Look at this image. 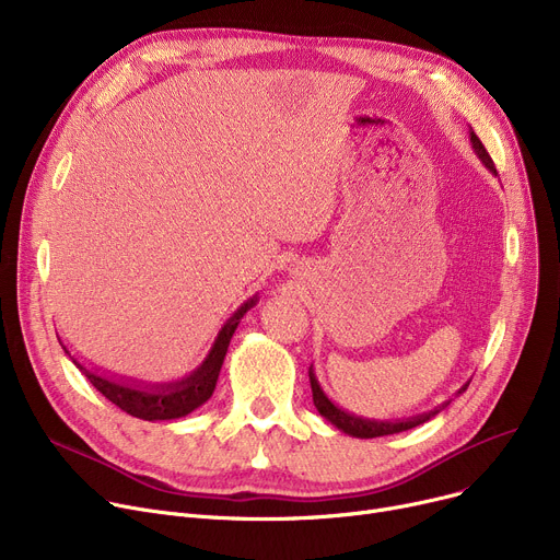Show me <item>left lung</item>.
<instances>
[{"mask_svg": "<svg viewBox=\"0 0 560 560\" xmlns=\"http://www.w3.org/2000/svg\"><path fill=\"white\" fill-rule=\"evenodd\" d=\"M469 142H472V150H475V154L479 156V161L486 165V170H490V172L497 176V167H494L490 154L486 152L483 142L479 140V136H477L472 129H469ZM308 378H311L313 404H315V408H317V413H319L322 418H325L327 422H331L336 429H340L342 433L354 435V438H378V435H393V433H401V431H408V429H416V427L429 422L431 418H435V416L440 413V410H445V408L452 404V399H445L440 406L427 410V413L410 416V418H399V420H370V418H361V416L349 413V410L340 408L334 399H329V395H327L325 390H322V386H319L313 363H311V368H308ZM467 386H469V381H467V384H465L463 388L456 390V395H463Z\"/></svg>", "mask_w": 560, "mask_h": 560, "instance_id": "1", "label": "left lung"}]
</instances>
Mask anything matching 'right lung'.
<instances>
[{"instance_id": "right-lung-1", "label": "right lung", "mask_w": 560, "mask_h": 560, "mask_svg": "<svg viewBox=\"0 0 560 560\" xmlns=\"http://www.w3.org/2000/svg\"><path fill=\"white\" fill-rule=\"evenodd\" d=\"M256 302H258V295L249 298L247 302H243L238 308H235L222 325V329L218 331L206 359L190 374L174 381H156V384H147V381H138L131 376H117L110 372H102L100 368H93L91 363H83L77 357H72V351L63 345L61 338H58V342H61L66 354L72 359L79 372L85 374V378L91 381V384L108 401H113L117 408H122L125 413L147 422L179 420L211 399L220 376V368L226 357L229 342L235 329H238L243 315L249 308H254Z\"/></svg>"}]
</instances>
